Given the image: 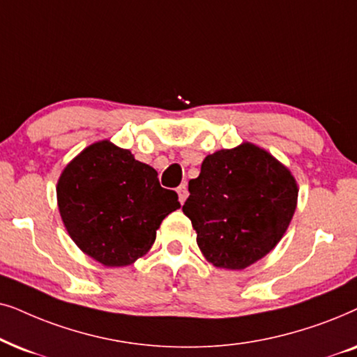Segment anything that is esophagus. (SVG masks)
I'll return each mask as SVG.
<instances>
[{"mask_svg":"<svg viewBox=\"0 0 357 357\" xmlns=\"http://www.w3.org/2000/svg\"><path fill=\"white\" fill-rule=\"evenodd\" d=\"M188 194H189V191H188V186H186V184H181V186L178 188V196H179V202L184 204V201H186V197H188Z\"/></svg>","mask_w":357,"mask_h":357,"instance_id":"esophagus-1","label":"esophagus"}]
</instances>
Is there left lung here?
Segmentation results:
<instances>
[{"mask_svg": "<svg viewBox=\"0 0 357 357\" xmlns=\"http://www.w3.org/2000/svg\"><path fill=\"white\" fill-rule=\"evenodd\" d=\"M297 184L286 166L256 145L206 156L189 181L183 212L204 256L218 268L245 269L286 234L297 206Z\"/></svg>", "mask_w": 357, "mask_h": 357, "instance_id": "1", "label": "left lung"}]
</instances>
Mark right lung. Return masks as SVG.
Segmentation results:
<instances>
[{"mask_svg":"<svg viewBox=\"0 0 357 357\" xmlns=\"http://www.w3.org/2000/svg\"><path fill=\"white\" fill-rule=\"evenodd\" d=\"M156 176L107 140L76 156L60 176L56 199L78 248L104 266H127L144 256L163 218L181 207L178 194L161 188Z\"/></svg>","mask_w":357,"mask_h":357,"instance_id":"right-lung-1","label":"right lung"}]
</instances>
